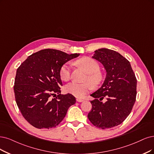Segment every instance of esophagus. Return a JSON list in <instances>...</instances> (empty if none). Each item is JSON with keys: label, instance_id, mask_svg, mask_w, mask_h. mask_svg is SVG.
<instances>
[{"label": "esophagus", "instance_id": "1", "mask_svg": "<svg viewBox=\"0 0 154 154\" xmlns=\"http://www.w3.org/2000/svg\"><path fill=\"white\" fill-rule=\"evenodd\" d=\"M76 100H77V101H78V102H82V101H84V100L81 99V98H77Z\"/></svg>", "mask_w": 154, "mask_h": 154}]
</instances>
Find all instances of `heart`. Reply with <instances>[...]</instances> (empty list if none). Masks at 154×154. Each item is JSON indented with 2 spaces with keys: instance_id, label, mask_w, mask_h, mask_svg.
Masks as SVG:
<instances>
[{
  "instance_id": "obj_1",
  "label": "heart",
  "mask_w": 154,
  "mask_h": 154,
  "mask_svg": "<svg viewBox=\"0 0 154 154\" xmlns=\"http://www.w3.org/2000/svg\"><path fill=\"white\" fill-rule=\"evenodd\" d=\"M76 64L82 68L83 70L88 75L87 80L91 83L92 86L96 87L101 82L102 80V74L99 72V64L94 60L84 57L76 61ZM71 75V67L68 63L63 65L60 70V78L64 81L70 80ZM89 83L79 84L77 82H72L68 84L65 88L66 91L77 98H81L88 93L91 88Z\"/></svg>"
}]
</instances>
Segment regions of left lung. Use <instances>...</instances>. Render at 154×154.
<instances>
[{
    "instance_id": "8db88e82",
    "label": "left lung",
    "mask_w": 154,
    "mask_h": 154,
    "mask_svg": "<svg viewBox=\"0 0 154 154\" xmlns=\"http://www.w3.org/2000/svg\"><path fill=\"white\" fill-rule=\"evenodd\" d=\"M92 58L103 65L106 77L101 88L91 94L92 109L88 117L94 126L105 129L121 124L132 110L137 81L129 61L116 51L101 48ZM105 97L107 100L102 102Z\"/></svg>"
}]
</instances>
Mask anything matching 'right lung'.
Returning <instances> with one entry per match:
<instances>
[{
  "mask_svg": "<svg viewBox=\"0 0 154 154\" xmlns=\"http://www.w3.org/2000/svg\"><path fill=\"white\" fill-rule=\"evenodd\" d=\"M79 55L45 49L28 56L17 69L16 102L23 116L33 127H56L65 117L68 108L75 103V98L69 93L59 94L56 99L51 96L61 93V66Z\"/></svg>",
  "mask_w": 154,
  "mask_h": 154,
  "instance_id": "add662e5",
  "label": "right lung"
}]
</instances>
